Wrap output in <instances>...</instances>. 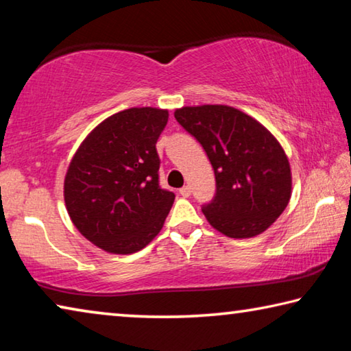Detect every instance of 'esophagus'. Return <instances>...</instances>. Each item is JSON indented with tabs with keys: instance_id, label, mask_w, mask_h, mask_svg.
Segmentation results:
<instances>
[{
	"instance_id": "obj_1",
	"label": "esophagus",
	"mask_w": 351,
	"mask_h": 351,
	"mask_svg": "<svg viewBox=\"0 0 351 351\" xmlns=\"http://www.w3.org/2000/svg\"><path fill=\"white\" fill-rule=\"evenodd\" d=\"M180 195L182 198H189L190 197V187L189 186H184L180 189Z\"/></svg>"
}]
</instances>
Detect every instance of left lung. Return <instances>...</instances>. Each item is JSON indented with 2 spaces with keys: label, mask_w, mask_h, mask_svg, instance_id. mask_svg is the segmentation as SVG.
<instances>
[{
  "label": "left lung",
  "mask_w": 351,
  "mask_h": 351,
  "mask_svg": "<svg viewBox=\"0 0 351 351\" xmlns=\"http://www.w3.org/2000/svg\"><path fill=\"white\" fill-rule=\"evenodd\" d=\"M175 119L203 145L217 190L203 213L218 232L251 239L282 215L291 169L278 141L254 117L228 105L184 106Z\"/></svg>",
  "instance_id": "obj_1"
}]
</instances>
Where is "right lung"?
Instances as JSON below:
<instances>
[{"label": "right lung", "mask_w": 351, "mask_h": 351, "mask_svg": "<svg viewBox=\"0 0 351 351\" xmlns=\"http://www.w3.org/2000/svg\"><path fill=\"white\" fill-rule=\"evenodd\" d=\"M169 111L130 108L105 119L75 152L64 203L79 232L112 254H133L162 229L175 193L159 186L156 142Z\"/></svg>", "instance_id": "1"}]
</instances>
